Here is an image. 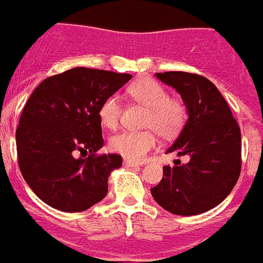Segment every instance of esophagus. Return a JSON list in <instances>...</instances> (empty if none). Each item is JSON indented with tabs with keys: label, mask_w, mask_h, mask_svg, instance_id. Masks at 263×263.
Instances as JSON below:
<instances>
[{
	"label": "esophagus",
	"mask_w": 263,
	"mask_h": 263,
	"mask_svg": "<svg viewBox=\"0 0 263 263\" xmlns=\"http://www.w3.org/2000/svg\"><path fill=\"white\" fill-rule=\"evenodd\" d=\"M124 164H125V166H127V167H137V166H139L141 163H138V162H133V160L125 159Z\"/></svg>",
	"instance_id": "esophagus-1"
}]
</instances>
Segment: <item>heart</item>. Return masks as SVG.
I'll use <instances>...</instances> for the list:
<instances>
[{
  "instance_id": "1",
  "label": "heart",
  "mask_w": 263,
  "mask_h": 263,
  "mask_svg": "<svg viewBox=\"0 0 263 263\" xmlns=\"http://www.w3.org/2000/svg\"><path fill=\"white\" fill-rule=\"evenodd\" d=\"M129 93L137 103L147 108L142 125L152 129L117 133L109 141V147L126 159L141 162L157 146L155 129L163 138H174L180 133L187 121V108L182 100L170 97L166 88L154 79L145 78L136 81L130 85ZM120 116V97L116 95L106 97L99 108L101 124L108 129H116Z\"/></svg>"
}]
</instances>
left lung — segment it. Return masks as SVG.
Instances as JSON below:
<instances>
[{"mask_svg":"<svg viewBox=\"0 0 263 263\" xmlns=\"http://www.w3.org/2000/svg\"><path fill=\"white\" fill-rule=\"evenodd\" d=\"M157 76L178 90L190 115L167 153L190 155V162L164 166V176L152 188V195L174 215L204 213L221 203L240 178V126L222 95L206 78L182 71Z\"/></svg>","mask_w":263,"mask_h":263,"instance_id":"obj_1","label":"left lung"}]
</instances>
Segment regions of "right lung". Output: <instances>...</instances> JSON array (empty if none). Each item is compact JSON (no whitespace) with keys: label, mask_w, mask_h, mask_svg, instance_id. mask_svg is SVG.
I'll return each mask as SVG.
<instances>
[{"label":"right lung","mask_w":263,"mask_h":263,"mask_svg":"<svg viewBox=\"0 0 263 263\" xmlns=\"http://www.w3.org/2000/svg\"><path fill=\"white\" fill-rule=\"evenodd\" d=\"M130 79L78 67L47 78L32 92L15 139L23 179L42 201L81 212L105 197L109 174L122 157L97 154L104 145L99 108Z\"/></svg>","instance_id":"right-lung-1"}]
</instances>
